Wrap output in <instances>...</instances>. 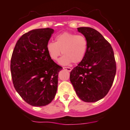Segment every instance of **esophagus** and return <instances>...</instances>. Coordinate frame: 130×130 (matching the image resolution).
<instances>
[{"label": "esophagus", "instance_id": "esophagus-1", "mask_svg": "<svg viewBox=\"0 0 130 130\" xmlns=\"http://www.w3.org/2000/svg\"><path fill=\"white\" fill-rule=\"evenodd\" d=\"M63 69L66 70H67L68 72H71V71H72V69L70 67H63Z\"/></svg>", "mask_w": 130, "mask_h": 130}]
</instances>
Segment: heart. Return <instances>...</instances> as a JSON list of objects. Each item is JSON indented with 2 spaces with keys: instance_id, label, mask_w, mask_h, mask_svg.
I'll return each instance as SVG.
<instances>
[{
  "instance_id": "1",
  "label": "heart",
  "mask_w": 130,
  "mask_h": 130,
  "mask_svg": "<svg viewBox=\"0 0 130 130\" xmlns=\"http://www.w3.org/2000/svg\"><path fill=\"white\" fill-rule=\"evenodd\" d=\"M46 49L50 59L54 61L57 60L62 52L64 55L59 61L61 65L78 63L87 54L88 40L83 35L64 32L56 36L55 42H48Z\"/></svg>"
}]
</instances>
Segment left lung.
Returning <instances> with one entry per match:
<instances>
[{
  "mask_svg": "<svg viewBox=\"0 0 130 130\" xmlns=\"http://www.w3.org/2000/svg\"><path fill=\"white\" fill-rule=\"evenodd\" d=\"M88 40L83 60L70 72V80L76 95L85 102H95L108 93L116 74V62L111 45L97 30L79 27Z\"/></svg>",
  "mask_w": 130,
  "mask_h": 130,
  "instance_id": "left-lung-1",
  "label": "left lung"
}]
</instances>
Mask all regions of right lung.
I'll list each match as a JSON object with an SVG mask.
<instances>
[{"label":"right lung","instance_id":"right-lung-1","mask_svg":"<svg viewBox=\"0 0 130 130\" xmlns=\"http://www.w3.org/2000/svg\"><path fill=\"white\" fill-rule=\"evenodd\" d=\"M54 32L50 28L29 31L19 39L12 53L10 71L14 88L34 106L51 103L57 91L62 67L50 59L46 49Z\"/></svg>","mask_w":130,"mask_h":130}]
</instances>
